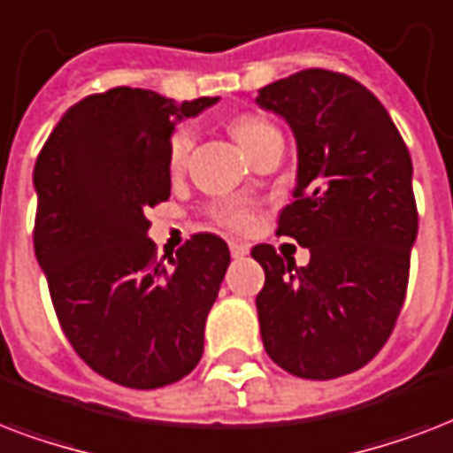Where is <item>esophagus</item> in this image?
<instances>
[{"mask_svg":"<svg viewBox=\"0 0 453 453\" xmlns=\"http://www.w3.org/2000/svg\"><path fill=\"white\" fill-rule=\"evenodd\" d=\"M229 250H231V255H234V257H245V255L250 252V248H248L245 243H238V241H231Z\"/></svg>","mask_w":453,"mask_h":453,"instance_id":"esophagus-1","label":"esophagus"}]
</instances>
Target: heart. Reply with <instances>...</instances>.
I'll use <instances>...</instances> for the list:
<instances>
[{"label":"heart","mask_w":453,"mask_h":453,"mask_svg":"<svg viewBox=\"0 0 453 453\" xmlns=\"http://www.w3.org/2000/svg\"><path fill=\"white\" fill-rule=\"evenodd\" d=\"M229 129L234 139L243 146L248 156L257 149L259 143L265 142L266 136L276 132L274 125L266 122L265 118H259V115H238V118L231 120ZM191 146H194V132L188 127H179L172 134L170 150H167V165H170L172 172H179L187 165ZM212 215H215L217 222L229 226V229H243L245 224H248V212L241 205H236V203H222V205H217L212 210Z\"/></svg>","instance_id":"heart-1"}]
</instances>
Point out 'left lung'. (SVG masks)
<instances>
[{"instance_id":"1","label":"left lung","mask_w":453,"mask_h":453,"mask_svg":"<svg viewBox=\"0 0 453 453\" xmlns=\"http://www.w3.org/2000/svg\"><path fill=\"white\" fill-rule=\"evenodd\" d=\"M255 104L296 136V201L276 234L310 250L297 266L272 245L252 248L265 269L262 342L297 378L347 376L380 352L404 304L418 234L411 156L383 104L340 73L283 77Z\"/></svg>"}]
</instances>
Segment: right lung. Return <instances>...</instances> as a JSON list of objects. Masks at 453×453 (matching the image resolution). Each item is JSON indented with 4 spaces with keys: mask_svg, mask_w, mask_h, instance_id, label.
<instances>
[{
    "mask_svg": "<svg viewBox=\"0 0 453 453\" xmlns=\"http://www.w3.org/2000/svg\"><path fill=\"white\" fill-rule=\"evenodd\" d=\"M217 101L129 87L94 94L65 111L35 163V255L56 317L73 349L125 388L177 383L203 357L229 245L196 234L165 265L143 212L170 198L177 122Z\"/></svg>",
    "mask_w": 453,
    "mask_h": 453,
    "instance_id": "add662e5",
    "label": "right lung"
}]
</instances>
